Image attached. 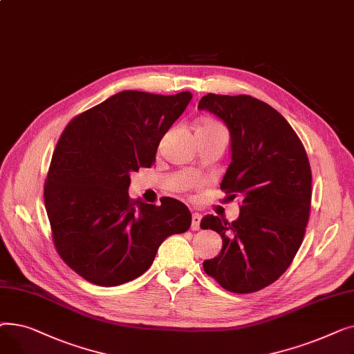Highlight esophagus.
Segmentation results:
<instances>
[{
  "label": "esophagus",
  "mask_w": 354,
  "mask_h": 354,
  "mask_svg": "<svg viewBox=\"0 0 354 354\" xmlns=\"http://www.w3.org/2000/svg\"><path fill=\"white\" fill-rule=\"evenodd\" d=\"M201 218H202L201 214H198V212L192 214V225H191V228L194 231H198L201 228Z\"/></svg>",
  "instance_id": "34e87169"
}]
</instances>
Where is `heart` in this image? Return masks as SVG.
<instances>
[{
    "instance_id": "obj_1",
    "label": "heart",
    "mask_w": 354,
    "mask_h": 354,
    "mask_svg": "<svg viewBox=\"0 0 354 354\" xmlns=\"http://www.w3.org/2000/svg\"><path fill=\"white\" fill-rule=\"evenodd\" d=\"M211 133H225V127L221 123L208 119V118H202L198 124H196V135H211Z\"/></svg>"
}]
</instances>
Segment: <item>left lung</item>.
<instances>
[{
    "label": "left lung",
    "instance_id": "obj_1",
    "mask_svg": "<svg viewBox=\"0 0 354 354\" xmlns=\"http://www.w3.org/2000/svg\"><path fill=\"white\" fill-rule=\"evenodd\" d=\"M198 109L230 129L231 163L221 189L243 199L236 221L202 218L201 228L222 238L221 252L203 261V270L231 292H255L286 272L303 243L311 207L310 162L290 123L261 100L209 93Z\"/></svg>",
    "mask_w": 354,
    "mask_h": 354
}]
</instances>
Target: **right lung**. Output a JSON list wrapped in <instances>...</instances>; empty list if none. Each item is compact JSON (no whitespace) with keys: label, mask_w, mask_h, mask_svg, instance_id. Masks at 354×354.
<instances>
[{"label":"right lung","mask_w":354,"mask_h":354,"mask_svg":"<svg viewBox=\"0 0 354 354\" xmlns=\"http://www.w3.org/2000/svg\"><path fill=\"white\" fill-rule=\"evenodd\" d=\"M124 90L74 118L54 149L44 203L54 247L88 283L115 287L152 266L165 238L188 231L178 199L152 205L129 196L130 174L151 167L163 135L191 102Z\"/></svg>","instance_id":"right-lung-1"}]
</instances>
